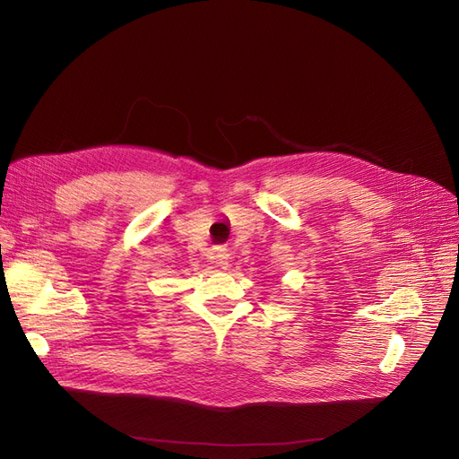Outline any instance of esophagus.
I'll return each mask as SVG.
<instances>
[{"label": "esophagus", "mask_w": 459, "mask_h": 459, "mask_svg": "<svg viewBox=\"0 0 459 459\" xmlns=\"http://www.w3.org/2000/svg\"><path fill=\"white\" fill-rule=\"evenodd\" d=\"M217 256H219V264H221L223 268H227L229 266V255L225 251H221Z\"/></svg>", "instance_id": "obj_1"}]
</instances>
